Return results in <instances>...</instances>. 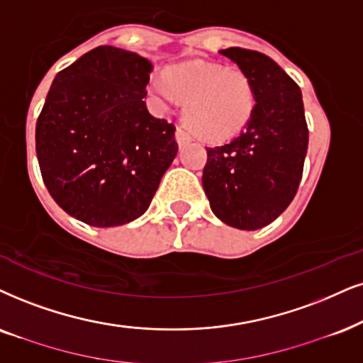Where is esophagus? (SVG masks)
Masks as SVG:
<instances>
[{
    "label": "esophagus",
    "mask_w": 363,
    "mask_h": 363,
    "mask_svg": "<svg viewBox=\"0 0 363 363\" xmlns=\"http://www.w3.org/2000/svg\"><path fill=\"white\" fill-rule=\"evenodd\" d=\"M176 140H177L179 145H184V144H187V142L192 140V137L187 134V132L182 127H177L176 128Z\"/></svg>",
    "instance_id": "1"
}]
</instances>
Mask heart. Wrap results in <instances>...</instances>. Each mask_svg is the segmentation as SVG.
<instances>
[{
    "label": "heart",
    "mask_w": 363,
    "mask_h": 363,
    "mask_svg": "<svg viewBox=\"0 0 363 363\" xmlns=\"http://www.w3.org/2000/svg\"><path fill=\"white\" fill-rule=\"evenodd\" d=\"M155 107L167 112L186 102L184 118L201 139L223 142L240 134L256 107V89L241 68L216 62H186L149 84Z\"/></svg>",
    "instance_id": "heart-1"
}]
</instances>
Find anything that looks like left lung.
<instances>
[{
  "mask_svg": "<svg viewBox=\"0 0 363 363\" xmlns=\"http://www.w3.org/2000/svg\"><path fill=\"white\" fill-rule=\"evenodd\" d=\"M219 53L251 77L256 107L240 135L206 147L203 187L223 223L253 231L273 223L300 186L308 149L303 100L295 80L266 55L240 47Z\"/></svg>",
  "mask_w": 363,
  "mask_h": 363,
  "instance_id": "left-lung-1",
  "label": "left lung"
}]
</instances>
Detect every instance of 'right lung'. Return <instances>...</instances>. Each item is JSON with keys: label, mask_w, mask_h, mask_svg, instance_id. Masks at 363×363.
Wrapping results in <instances>:
<instances>
[{"label": "right lung", "mask_w": 363, "mask_h": 363, "mask_svg": "<svg viewBox=\"0 0 363 363\" xmlns=\"http://www.w3.org/2000/svg\"><path fill=\"white\" fill-rule=\"evenodd\" d=\"M152 63L97 47L58 72L36 121V157L60 208L95 228L147 211L177 154L174 123L150 116Z\"/></svg>", "instance_id": "right-lung-1"}]
</instances>
